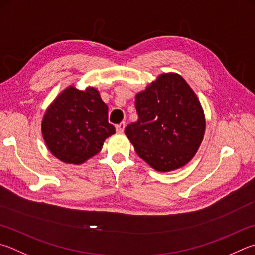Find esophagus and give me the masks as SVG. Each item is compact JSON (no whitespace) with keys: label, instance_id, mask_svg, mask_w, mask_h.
<instances>
[{"label":"esophagus","instance_id":"esophagus-1","mask_svg":"<svg viewBox=\"0 0 255 255\" xmlns=\"http://www.w3.org/2000/svg\"><path fill=\"white\" fill-rule=\"evenodd\" d=\"M125 127H126V124H125L124 122H122L120 124L116 125V130H117V132H124Z\"/></svg>","mask_w":255,"mask_h":255}]
</instances>
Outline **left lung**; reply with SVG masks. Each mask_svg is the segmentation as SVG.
Wrapping results in <instances>:
<instances>
[{
  "mask_svg": "<svg viewBox=\"0 0 255 255\" xmlns=\"http://www.w3.org/2000/svg\"><path fill=\"white\" fill-rule=\"evenodd\" d=\"M138 120L125 129L137 155L157 172L183 167L201 146L205 116L195 92L177 73H164L135 99Z\"/></svg>",
  "mask_w": 255,
  "mask_h": 255,
  "instance_id": "left-lung-1",
  "label": "left lung"
}]
</instances>
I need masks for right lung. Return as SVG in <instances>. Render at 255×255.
Segmentation results:
<instances>
[{"instance_id": "obj_1", "label": "right lung", "mask_w": 255, "mask_h": 255, "mask_svg": "<svg viewBox=\"0 0 255 255\" xmlns=\"http://www.w3.org/2000/svg\"><path fill=\"white\" fill-rule=\"evenodd\" d=\"M43 139L54 157L79 165L101 150L106 138L115 133L108 123V107L96 88L68 87L54 99L41 125Z\"/></svg>"}]
</instances>
